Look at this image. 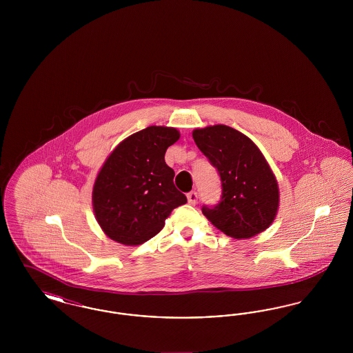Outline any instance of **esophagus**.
I'll list each match as a JSON object with an SVG mask.
<instances>
[{
	"instance_id": "34e87169",
	"label": "esophagus",
	"mask_w": 353,
	"mask_h": 353,
	"mask_svg": "<svg viewBox=\"0 0 353 353\" xmlns=\"http://www.w3.org/2000/svg\"><path fill=\"white\" fill-rule=\"evenodd\" d=\"M186 199H188V202L190 205H196L197 203V199H199V194H197V192H190V193L186 194Z\"/></svg>"
}]
</instances>
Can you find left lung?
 <instances>
[{"mask_svg": "<svg viewBox=\"0 0 353 353\" xmlns=\"http://www.w3.org/2000/svg\"><path fill=\"white\" fill-rule=\"evenodd\" d=\"M192 136L222 183L221 201L203 206V216L235 239L265 232L278 213L279 186L263 153L246 134L223 124L196 128Z\"/></svg>", "mask_w": 353, "mask_h": 353, "instance_id": "left-lung-1", "label": "left lung"}]
</instances>
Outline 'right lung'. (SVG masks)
Segmentation results:
<instances>
[{"mask_svg":"<svg viewBox=\"0 0 353 353\" xmlns=\"http://www.w3.org/2000/svg\"><path fill=\"white\" fill-rule=\"evenodd\" d=\"M179 139L173 127L151 125L124 139L105 159L92 188V209L108 238L141 245L164 228L174 208L186 203L164 159Z\"/></svg>","mask_w":353,"mask_h":353,"instance_id":"1","label":"right lung"}]
</instances>
